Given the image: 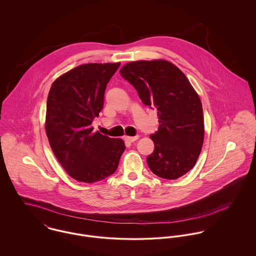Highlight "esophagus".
Masks as SVG:
<instances>
[{
  "mask_svg": "<svg viewBox=\"0 0 256 256\" xmlns=\"http://www.w3.org/2000/svg\"><path fill=\"white\" fill-rule=\"evenodd\" d=\"M124 139H125V141H126V142L133 143V142H135L136 140H138V139H139V136H135V137H129V136H126Z\"/></svg>",
  "mask_w": 256,
  "mask_h": 256,
  "instance_id": "obj_1",
  "label": "esophagus"
}]
</instances>
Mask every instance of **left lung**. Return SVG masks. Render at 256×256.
I'll return each mask as SVG.
<instances>
[{"mask_svg":"<svg viewBox=\"0 0 256 256\" xmlns=\"http://www.w3.org/2000/svg\"><path fill=\"white\" fill-rule=\"evenodd\" d=\"M119 72L145 106L158 110V130L150 135L154 150L146 158L150 170L162 178H180L193 168L204 142L198 94L182 70L166 60L130 62Z\"/></svg>","mask_w":256,"mask_h":256,"instance_id":"1","label":"left lung"}]
</instances>
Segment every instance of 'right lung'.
<instances>
[{"instance_id":"add662e5","label":"right lung","mask_w":256,"mask_h":256,"mask_svg":"<svg viewBox=\"0 0 256 256\" xmlns=\"http://www.w3.org/2000/svg\"><path fill=\"white\" fill-rule=\"evenodd\" d=\"M120 63L80 65L57 78L49 90L45 131L66 172L78 182H100L115 172L125 150L122 139L94 132L106 84Z\"/></svg>"}]
</instances>
